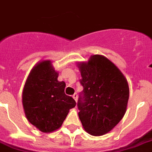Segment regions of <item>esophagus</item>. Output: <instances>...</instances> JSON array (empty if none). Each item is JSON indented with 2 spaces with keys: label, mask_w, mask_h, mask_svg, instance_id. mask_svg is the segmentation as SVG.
<instances>
[{
  "label": "esophagus",
  "mask_w": 152,
  "mask_h": 152,
  "mask_svg": "<svg viewBox=\"0 0 152 152\" xmlns=\"http://www.w3.org/2000/svg\"><path fill=\"white\" fill-rule=\"evenodd\" d=\"M77 96H77V94H76V93L72 95V97L74 98V100H76V102H77Z\"/></svg>",
  "instance_id": "1"
}]
</instances>
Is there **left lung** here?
<instances>
[{
  "instance_id": "1",
  "label": "left lung",
  "mask_w": 152,
  "mask_h": 152,
  "mask_svg": "<svg viewBox=\"0 0 152 152\" xmlns=\"http://www.w3.org/2000/svg\"><path fill=\"white\" fill-rule=\"evenodd\" d=\"M83 90L80 94L78 115L85 131L100 136L121 121L129 99L127 81L119 69L106 57L94 55L78 63Z\"/></svg>"
}]
</instances>
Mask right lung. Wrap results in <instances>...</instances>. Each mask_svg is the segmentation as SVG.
<instances>
[{"label":"right lung","mask_w":152,"mask_h":152,"mask_svg":"<svg viewBox=\"0 0 152 152\" xmlns=\"http://www.w3.org/2000/svg\"><path fill=\"white\" fill-rule=\"evenodd\" d=\"M58 75L50 61L39 62L31 71L23 90L27 119L44 133L59 128L76 104L73 98L65 94L66 83L58 81Z\"/></svg>","instance_id":"obj_1"}]
</instances>
